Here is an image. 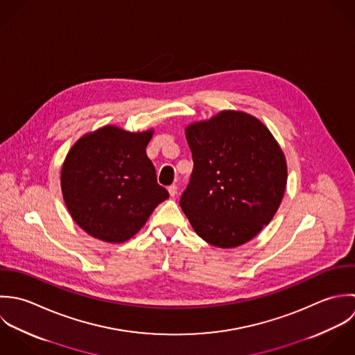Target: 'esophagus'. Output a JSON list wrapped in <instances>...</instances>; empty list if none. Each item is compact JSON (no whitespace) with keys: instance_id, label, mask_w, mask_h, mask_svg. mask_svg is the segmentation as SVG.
<instances>
[{"instance_id":"esophagus-1","label":"esophagus","mask_w":355,"mask_h":355,"mask_svg":"<svg viewBox=\"0 0 355 355\" xmlns=\"http://www.w3.org/2000/svg\"><path fill=\"white\" fill-rule=\"evenodd\" d=\"M177 191H178L177 185H174V184H173V185H170V187H168V193H170V196H171V198H174V196L177 195Z\"/></svg>"}]
</instances>
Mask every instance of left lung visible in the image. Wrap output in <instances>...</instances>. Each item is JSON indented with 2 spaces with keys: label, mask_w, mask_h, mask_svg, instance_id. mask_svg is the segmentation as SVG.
<instances>
[{
  "label": "left lung",
  "mask_w": 355,
  "mask_h": 355,
  "mask_svg": "<svg viewBox=\"0 0 355 355\" xmlns=\"http://www.w3.org/2000/svg\"><path fill=\"white\" fill-rule=\"evenodd\" d=\"M193 171L180 206L193 230L219 248L254 239L277 213L286 187V160L255 116L225 110L185 129Z\"/></svg>",
  "instance_id": "1"
}]
</instances>
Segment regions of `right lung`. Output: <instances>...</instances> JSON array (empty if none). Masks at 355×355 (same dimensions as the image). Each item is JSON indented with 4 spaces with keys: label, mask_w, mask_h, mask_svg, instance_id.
Instances as JSON below:
<instances>
[{
    "label": "right lung",
    "mask_w": 355,
    "mask_h": 355,
    "mask_svg": "<svg viewBox=\"0 0 355 355\" xmlns=\"http://www.w3.org/2000/svg\"><path fill=\"white\" fill-rule=\"evenodd\" d=\"M153 130L114 125L86 133L69 150L60 174L64 203L87 234L105 243L132 239L168 198L146 156Z\"/></svg>",
    "instance_id": "right-lung-1"
}]
</instances>
